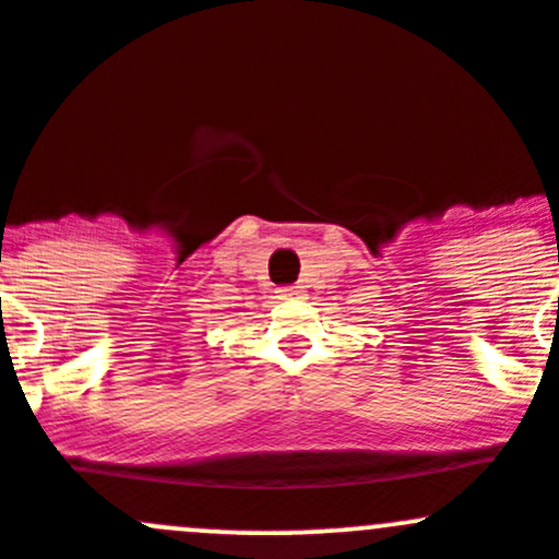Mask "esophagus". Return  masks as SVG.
<instances>
[{"label": "esophagus", "instance_id": "34e87169", "mask_svg": "<svg viewBox=\"0 0 559 559\" xmlns=\"http://www.w3.org/2000/svg\"><path fill=\"white\" fill-rule=\"evenodd\" d=\"M281 295H284L286 300H295V297H302V286H286V289H281Z\"/></svg>", "mask_w": 559, "mask_h": 559}]
</instances>
